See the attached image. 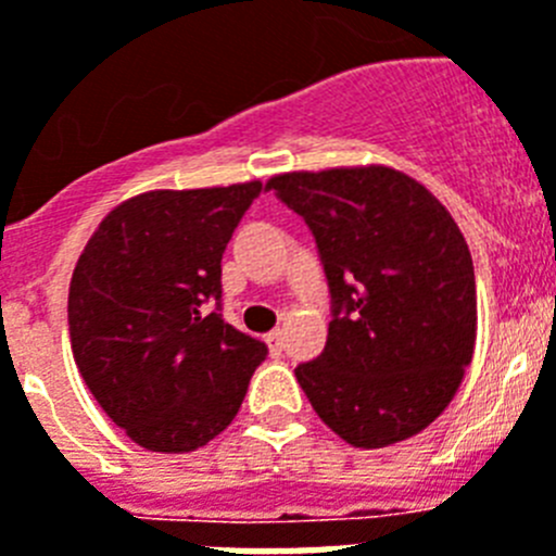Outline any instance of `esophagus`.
Segmentation results:
<instances>
[{"mask_svg": "<svg viewBox=\"0 0 556 556\" xmlns=\"http://www.w3.org/2000/svg\"><path fill=\"white\" fill-rule=\"evenodd\" d=\"M265 341H268L271 352H282V330H271L265 336Z\"/></svg>", "mask_w": 556, "mask_h": 556, "instance_id": "1", "label": "esophagus"}]
</instances>
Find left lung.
I'll use <instances>...</instances> for the list:
<instances>
[{"label":"left lung","mask_w":556,"mask_h":556,"mask_svg":"<svg viewBox=\"0 0 556 556\" xmlns=\"http://www.w3.org/2000/svg\"><path fill=\"white\" fill-rule=\"evenodd\" d=\"M274 190L305 218L325 265L332 321L296 380L352 447L425 431L456 394L476 346V274L451 212L405 173H282Z\"/></svg>","instance_id":"left-lung-1"}]
</instances>
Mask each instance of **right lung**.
<instances>
[{"label": "right lung", "instance_id": "right-lung-1", "mask_svg": "<svg viewBox=\"0 0 556 556\" xmlns=\"http://www.w3.org/2000/svg\"><path fill=\"white\" fill-rule=\"evenodd\" d=\"M260 181L151 190L109 212L70 282L77 371L156 453L204 447L235 419L268 346L220 316V260ZM206 301L216 311L206 314Z\"/></svg>", "mask_w": 556, "mask_h": 556}]
</instances>
